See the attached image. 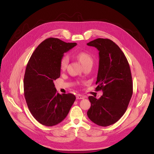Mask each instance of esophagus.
I'll return each mask as SVG.
<instances>
[{
  "label": "esophagus",
  "mask_w": 154,
  "mask_h": 154,
  "mask_svg": "<svg viewBox=\"0 0 154 154\" xmlns=\"http://www.w3.org/2000/svg\"><path fill=\"white\" fill-rule=\"evenodd\" d=\"M76 98L77 99H84L85 98V97L80 94H78L76 95Z\"/></svg>",
  "instance_id": "obj_1"
}]
</instances>
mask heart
I'll return each instance as SVG.
<instances>
[{"label": "heart", "instance_id": "b5f03b06", "mask_svg": "<svg viewBox=\"0 0 154 154\" xmlns=\"http://www.w3.org/2000/svg\"><path fill=\"white\" fill-rule=\"evenodd\" d=\"M76 57L77 59L80 61V62L82 63V66H85V64L88 63H92L93 60L91 55L85 52H79L76 54ZM69 57L68 55L65 54L63 55L60 60V68L62 70L66 69L67 67V65L69 63Z\"/></svg>", "mask_w": 154, "mask_h": 154}]
</instances>
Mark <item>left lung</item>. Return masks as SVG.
<instances>
[{"label": "left lung", "instance_id": "1", "mask_svg": "<svg viewBox=\"0 0 154 154\" xmlns=\"http://www.w3.org/2000/svg\"><path fill=\"white\" fill-rule=\"evenodd\" d=\"M87 45L99 51L95 90H102L103 95L99 99L88 97L91 106L87 114L95 124L106 127L122 117L131 99L133 82L130 66L120 47L109 38H97Z\"/></svg>", "mask_w": 154, "mask_h": 154}]
</instances>
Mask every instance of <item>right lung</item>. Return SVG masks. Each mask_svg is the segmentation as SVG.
Masks as SVG:
<instances>
[{
  "mask_svg": "<svg viewBox=\"0 0 154 154\" xmlns=\"http://www.w3.org/2000/svg\"><path fill=\"white\" fill-rule=\"evenodd\" d=\"M76 45L48 38L38 45L27 63L23 79L24 97L32 115L44 125L61 122L75 100L74 94H59L54 81L60 76V60L63 54Z\"/></svg>",
  "mask_w": 154,
  "mask_h": 154,
  "instance_id": "add662e5",
  "label": "right lung"
}]
</instances>
